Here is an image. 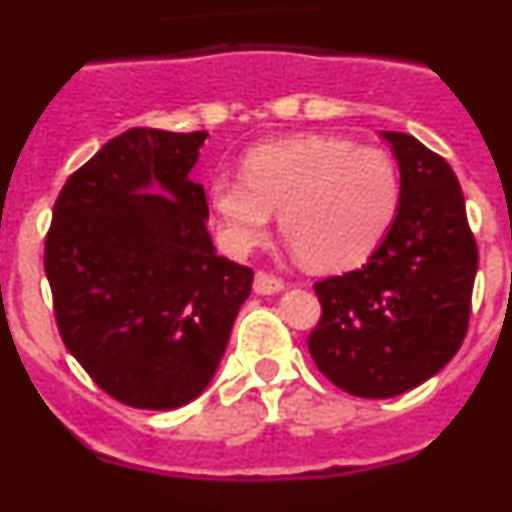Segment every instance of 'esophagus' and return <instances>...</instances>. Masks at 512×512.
<instances>
[{
    "mask_svg": "<svg viewBox=\"0 0 512 512\" xmlns=\"http://www.w3.org/2000/svg\"><path fill=\"white\" fill-rule=\"evenodd\" d=\"M253 289L259 292V295H274V292H282L284 289V279L277 277V274H271V271H256V279H253Z\"/></svg>",
    "mask_w": 512,
    "mask_h": 512,
    "instance_id": "1",
    "label": "esophagus"
}]
</instances>
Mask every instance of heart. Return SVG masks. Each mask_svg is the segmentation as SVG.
Returning <instances> with one entry per match:
<instances>
[{"instance_id": "b5f03b06", "label": "heart", "mask_w": 512, "mask_h": 512, "mask_svg": "<svg viewBox=\"0 0 512 512\" xmlns=\"http://www.w3.org/2000/svg\"><path fill=\"white\" fill-rule=\"evenodd\" d=\"M400 171L382 148L336 135H297L246 153L243 176H217L210 205L230 251L266 241L271 212L310 269L341 271L374 253L400 210Z\"/></svg>"}]
</instances>
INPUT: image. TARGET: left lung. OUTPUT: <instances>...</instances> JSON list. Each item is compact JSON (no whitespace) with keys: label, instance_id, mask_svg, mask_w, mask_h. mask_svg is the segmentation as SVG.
Segmentation results:
<instances>
[{"label":"left lung","instance_id":"obj_1","mask_svg":"<svg viewBox=\"0 0 512 512\" xmlns=\"http://www.w3.org/2000/svg\"><path fill=\"white\" fill-rule=\"evenodd\" d=\"M400 164V210L361 269L315 282L307 348L343 392L384 400L441 372L467 336L477 241L449 161L408 133H382Z\"/></svg>","mask_w":512,"mask_h":512}]
</instances>
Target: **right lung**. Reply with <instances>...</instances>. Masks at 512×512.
I'll list each match as a JSON object with an SVG mask.
<instances>
[{
  "label": "right lung",
  "mask_w": 512,
  "mask_h": 512,
  "mask_svg": "<svg viewBox=\"0 0 512 512\" xmlns=\"http://www.w3.org/2000/svg\"><path fill=\"white\" fill-rule=\"evenodd\" d=\"M205 130L133 128L66 179L43 266L63 346L99 390L138 410L202 395L253 271L217 256L192 182ZM153 183L157 192L135 195Z\"/></svg>",
  "instance_id": "right-lung-1"
}]
</instances>
